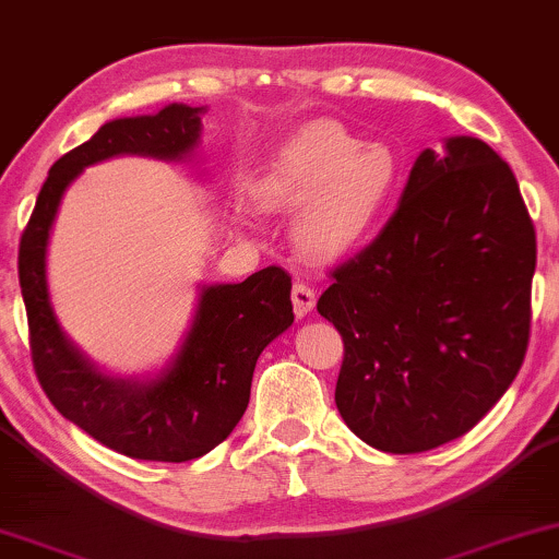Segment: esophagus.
I'll return each mask as SVG.
<instances>
[{
  "label": "esophagus",
  "instance_id": "1",
  "mask_svg": "<svg viewBox=\"0 0 559 559\" xmlns=\"http://www.w3.org/2000/svg\"><path fill=\"white\" fill-rule=\"evenodd\" d=\"M292 301H294V314L296 317H307L311 309H314L317 304V296H314V288L301 284V281H296L294 288H292Z\"/></svg>",
  "mask_w": 559,
  "mask_h": 559
}]
</instances>
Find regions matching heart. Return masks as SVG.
Listing matches in <instances>:
<instances>
[{
  "label": "heart",
  "instance_id": "1",
  "mask_svg": "<svg viewBox=\"0 0 559 559\" xmlns=\"http://www.w3.org/2000/svg\"><path fill=\"white\" fill-rule=\"evenodd\" d=\"M401 174L404 166L389 143H362L332 119H317L278 147L258 193L273 206L304 204L296 240L309 255L337 258L373 233Z\"/></svg>",
  "mask_w": 559,
  "mask_h": 559
}]
</instances>
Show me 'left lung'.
I'll use <instances>...</instances> for the list:
<instances>
[{
	"mask_svg": "<svg viewBox=\"0 0 559 559\" xmlns=\"http://www.w3.org/2000/svg\"><path fill=\"white\" fill-rule=\"evenodd\" d=\"M534 265L509 163L465 135L421 151L381 235L317 304L345 342L334 404L347 427L393 455L471 431L524 362Z\"/></svg>",
	"mask_w": 559,
	"mask_h": 559,
	"instance_id": "obj_1",
	"label": "left lung"
}]
</instances>
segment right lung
I'll return each instance as SVG.
<instances>
[{"label": "right lung", "instance_id": "add662e5", "mask_svg": "<svg viewBox=\"0 0 559 559\" xmlns=\"http://www.w3.org/2000/svg\"><path fill=\"white\" fill-rule=\"evenodd\" d=\"M204 107L111 119L48 170L20 240V288L29 353L43 391L66 419L104 448L153 463H186L225 442L250 401L263 349L294 324L292 275L267 265L242 284L204 286L186 337L147 381L102 373L73 347L50 307L46 255L58 206L81 170L115 155L183 160L202 138Z\"/></svg>", "mask_w": 559, "mask_h": 559}]
</instances>
